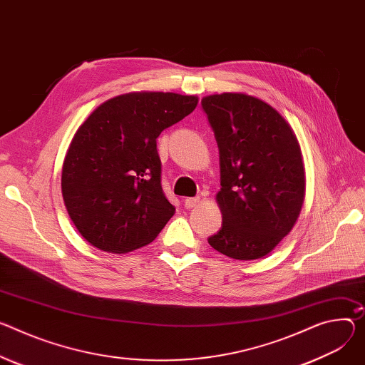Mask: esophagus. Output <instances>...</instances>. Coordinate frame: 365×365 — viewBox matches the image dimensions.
<instances>
[{"instance_id": "1", "label": "esophagus", "mask_w": 365, "mask_h": 365, "mask_svg": "<svg viewBox=\"0 0 365 365\" xmlns=\"http://www.w3.org/2000/svg\"><path fill=\"white\" fill-rule=\"evenodd\" d=\"M201 202V200H200V196H195V197H186L185 200V207L186 208H195L197 204Z\"/></svg>"}]
</instances>
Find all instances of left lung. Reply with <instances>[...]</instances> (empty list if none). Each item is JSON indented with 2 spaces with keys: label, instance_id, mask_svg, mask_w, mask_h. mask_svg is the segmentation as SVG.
I'll return each instance as SVG.
<instances>
[{
  "label": "left lung",
  "instance_id": "left-lung-1",
  "mask_svg": "<svg viewBox=\"0 0 365 365\" xmlns=\"http://www.w3.org/2000/svg\"><path fill=\"white\" fill-rule=\"evenodd\" d=\"M202 109L220 151V253L253 260L271 253L300 215L306 176L292 128L271 105L245 93L211 94Z\"/></svg>",
  "mask_w": 365,
  "mask_h": 365
}]
</instances>
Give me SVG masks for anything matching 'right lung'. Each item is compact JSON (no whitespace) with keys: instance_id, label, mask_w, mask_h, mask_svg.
Listing matches in <instances>:
<instances>
[{"instance_id":"1","label":"right lung","mask_w":365,"mask_h":365,"mask_svg":"<svg viewBox=\"0 0 365 365\" xmlns=\"http://www.w3.org/2000/svg\"><path fill=\"white\" fill-rule=\"evenodd\" d=\"M196 96L140 91L98 106L62 165L65 207L94 247L126 253L151 243L175 214L161 187L157 138L193 112Z\"/></svg>"}]
</instances>
